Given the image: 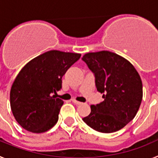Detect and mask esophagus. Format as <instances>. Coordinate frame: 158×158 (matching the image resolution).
Here are the masks:
<instances>
[{"instance_id":"obj_1","label":"esophagus","mask_w":158,"mask_h":158,"mask_svg":"<svg viewBox=\"0 0 158 158\" xmlns=\"http://www.w3.org/2000/svg\"><path fill=\"white\" fill-rule=\"evenodd\" d=\"M72 101H73V104H76V105H79V104H82L81 102L77 101V100H75V99H73Z\"/></svg>"}]
</instances>
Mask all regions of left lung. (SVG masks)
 I'll return each instance as SVG.
<instances>
[{"label":"left lung","instance_id":"obj_1","mask_svg":"<svg viewBox=\"0 0 158 158\" xmlns=\"http://www.w3.org/2000/svg\"><path fill=\"white\" fill-rule=\"evenodd\" d=\"M94 73L97 91L104 100L91 105L83 121L95 131L112 133L131 122L142 100V83L134 65L123 57L107 51L88 53L82 58Z\"/></svg>","mask_w":158,"mask_h":158}]
</instances>
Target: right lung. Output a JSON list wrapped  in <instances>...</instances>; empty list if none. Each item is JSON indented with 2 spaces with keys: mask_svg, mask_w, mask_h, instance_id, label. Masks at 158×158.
<instances>
[{
  "mask_svg": "<svg viewBox=\"0 0 158 158\" xmlns=\"http://www.w3.org/2000/svg\"><path fill=\"white\" fill-rule=\"evenodd\" d=\"M81 54L50 51L19 71L10 91V105L18 123L33 133L46 132L57 123L63 100L54 93L62 89V77Z\"/></svg>",
  "mask_w": 158,
  "mask_h": 158,
  "instance_id": "obj_1",
  "label": "right lung"
}]
</instances>
